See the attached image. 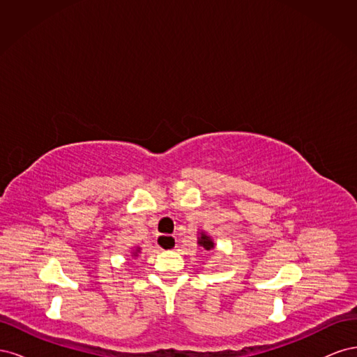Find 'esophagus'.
<instances>
[{"instance_id":"esophagus-1","label":"esophagus","mask_w":357,"mask_h":357,"mask_svg":"<svg viewBox=\"0 0 357 357\" xmlns=\"http://www.w3.org/2000/svg\"><path fill=\"white\" fill-rule=\"evenodd\" d=\"M156 245L160 250H172L177 245L176 238L171 235H159L156 238Z\"/></svg>"}]
</instances>
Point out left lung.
Returning a JSON list of instances; mask_svg holds the SVG:
<instances>
[{
	"label": "left lung",
	"instance_id": "8db88e82",
	"mask_svg": "<svg viewBox=\"0 0 357 357\" xmlns=\"http://www.w3.org/2000/svg\"><path fill=\"white\" fill-rule=\"evenodd\" d=\"M198 244L204 248V250H207V252L213 250V248L215 247L214 240L211 238V236H210L208 234H205L204 231H201L199 235H198Z\"/></svg>",
	"mask_w": 357,
	"mask_h": 357
}]
</instances>
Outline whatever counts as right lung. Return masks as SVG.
<instances>
[{
  "mask_svg": "<svg viewBox=\"0 0 357 357\" xmlns=\"http://www.w3.org/2000/svg\"><path fill=\"white\" fill-rule=\"evenodd\" d=\"M139 250H142V248H139V247H135V248H132V250H131V256L137 257V256L139 255Z\"/></svg>",
  "mask_w": 357,
  "mask_h": 357,
  "instance_id": "1",
  "label": "right lung"
}]
</instances>
